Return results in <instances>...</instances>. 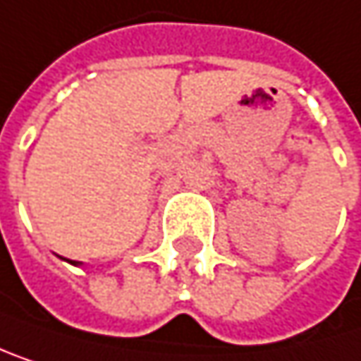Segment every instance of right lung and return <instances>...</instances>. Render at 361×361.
<instances>
[{
    "instance_id": "1",
    "label": "right lung",
    "mask_w": 361,
    "mask_h": 361,
    "mask_svg": "<svg viewBox=\"0 0 361 361\" xmlns=\"http://www.w3.org/2000/svg\"><path fill=\"white\" fill-rule=\"evenodd\" d=\"M71 263H73V265H75V261H71Z\"/></svg>"
}]
</instances>
